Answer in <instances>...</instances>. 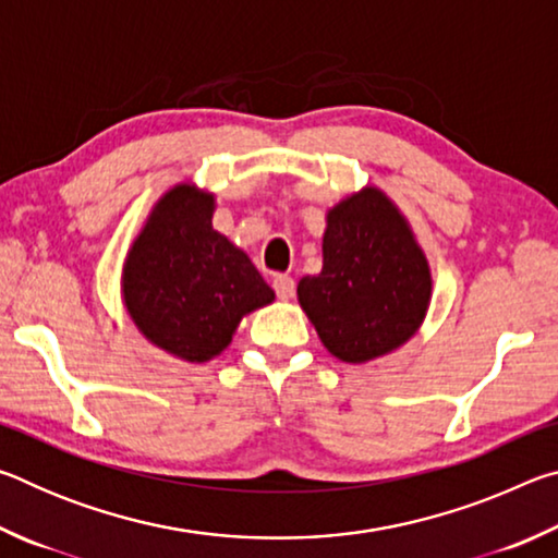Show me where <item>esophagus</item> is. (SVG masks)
<instances>
[{"label": "esophagus", "instance_id": "34e87169", "mask_svg": "<svg viewBox=\"0 0 558 558\" xmlns=\"http://www.w3.org/2000/svg\"><path fill=\"white\" fill-rule=\"evenodd\" d=\"M272 288H276L280 300H290L292 295H295V280H292L290 276H276V278H272Z\"/></svg>", "mask_w": 558, "mask_h": 558}]
</instances>
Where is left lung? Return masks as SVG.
I'll list each match as a JSON object with an SVG mask.
<instances>
[{"label": "left lung", "instance_id": "obj_1", "mask_svg": "<svg viewBox=\"0 0 558 558\" xmlns=\"http://www.w3.org/2000/svg\"><path fill=\"white\" fill-rule=\"evenodd\" d=\"M430 295L426 253L379 186L359 189L327 211L323 270L298 282V302L317 337L347 364H366L409 342Z\"/></svg>", "mask_w": 558, "mask_h": 558}]
</instances>
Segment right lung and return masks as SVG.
<instances>
[{
  "label": "right lung",
  "mask_w": 558,
  "mask_h": 558,
  "mask_svg": "<svg viewBox=\"0 0 558 558\" xmlns=\"http://www.w3.org/2000/svg\"><path fill=\"white\" fill-rule=\"evenodd\" d=\"M214 209L211 192L174 184L132 241L120 278L140 335L192 364L219 356L241 319L276 300L251 258L214 229Z\"/></svg>",
  "instance_id": "add662e5"
}]
</instances>
